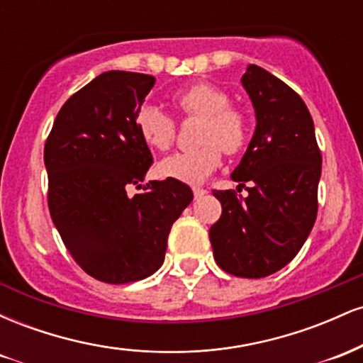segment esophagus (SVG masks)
<instances>
[{"label": "esophagus", "mask_w": 363, "mask_h": 363, "mask_svg": "<svg viewBox=\"0 0 363 363\" xmlns=\"http://www.w3.org/2000/svg\"><path fill=\"white\" fill-rule=\"evenodd\" d=\"M193 193H194V198L199 199V198H203V196H205V194L208 193V191L203 189V187H194Z\"/></svg>", "instance_id": "obj_1"}]
</instances>
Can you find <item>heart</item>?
I'll return each instance as SVG.
<instances>
[{
  "instance_id": "1",
  "label": "heart",
  "mask_w": 363,
  "mask_h": 363,
  "mask_svg": "<svg viewBox=\"0 0 363 363\" xmlns=\"http://www.w3.org/2000/svg\"><path fill=\"white\" fill-rule=\"evenodd\" d=\"M174 106L184 116L201 118L199 147L162 158L157 174L162 179L201 184L222 164V150L235 155L247 145L249 121L244 111L228 106V95L211 83H194L174 95ZM140 136L148 147L167 150L176 140V121L162 107L147 104L136 114Z\"/></svg>"
}]
</instances>
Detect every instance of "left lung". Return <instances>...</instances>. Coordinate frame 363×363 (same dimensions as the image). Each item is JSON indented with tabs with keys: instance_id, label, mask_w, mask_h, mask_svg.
<instances>
[{
	"instance_id": "8db88e82",
	"label": "left lung",
	"mask_w": 363,
	"mask_h": 363,
	"mask_svg": "<svg viewBox=\"0 0 363 363\" xmlns=\"http://www.w3.org/2000/svg\"><path fill=\"white\" fill-rule=\"evenodd\" d=\"M251 99L256 129L232 172L247 198L213 191L222 216L211 225L216 264L240 278L277 273L297 256L318 216L320 152L303 101L286 83L256 65L240 78Z\"/></svg>"
}]
</instances>
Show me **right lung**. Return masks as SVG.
<instances>
[{
	"instance_id": "1",
	"label": "right lung",
	"mask_w": 363,
	"mask_h": 363,
	"mask_svg": "<svg viewBox=\"0 0 363 363\" xmlns=\"http://www.w3.org/2000/svg\"><path fill=\"white\" fill-rule=\"evenodd\" d=\"M153 85L152 74H99L65 102L45 141L52 222L83 272L112 285L164 264L172 223L193 201L191 187L172 179L126 193L153 160L136 126Z\"/></svg>"
}]
</instances>
